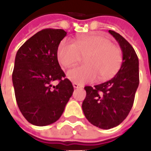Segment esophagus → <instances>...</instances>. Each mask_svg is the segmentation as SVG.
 Listing matches in <instances>:
<instances>
[{"instance_id":"esophagus-1","label":"esophagus","mask_w":151,"mask_h":151,"mask_svg":"<svg viewBox=\"0 0 151 151\" xmlns=\"http://www.w3.org/2000/svg\"><path fill=\"white\" fill-rule=\"evenodd\" d=\"M73 87L74 88H79V87H82V85H80L78 83H76V82H73Z\"/></svg>"}]
</instances>
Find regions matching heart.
Instances as JSON below:
<instances>
[{"instance_id": "obj_1", "label": "heart", "mask_w": 151, "mask_h": 151, "mask_svg": "<svg viewBox=\"0 0 151 151\" xmlns=\"http://www.w3.org/2000/svg\"><path fill=\"white\" fill-rule=\"evenodd\" d=\"M84 57L86 65L70 69L67 78L76 83L107 81L120 70L123 52L120 47L102 35H90L78 38L74 43L63 40L57 48V59L65 68H70Z\"/></svg>"}]
</instances>
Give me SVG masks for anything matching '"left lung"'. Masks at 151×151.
Listing matches in <instances>:
<instances>
[{"label": "left lung", "instance_id": "obj_1", "mask_svg": "<svg viewBox=\"0 0 151 151\" xmlns=\"http://www.w3.org/2000/svg\"><path fill=\"white\" fill-rule=\"evenodd\" d=\"M109 33L119 43L123 62L113 78L99 85L85 86L86 91L82 110L89 122L104 129L119 125L133 107L139 85V62L133 47L116 31Z\"/></svg>", "mask_w": 151, "mask_h": 151}]
</instances>
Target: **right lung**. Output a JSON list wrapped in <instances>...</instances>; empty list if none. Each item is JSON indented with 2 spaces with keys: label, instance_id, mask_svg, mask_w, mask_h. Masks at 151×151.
<instances>
[{
  "label": "right lung",
  "instance_id": "1",
  "mask_svg": "<svg viewBox=\"0 0 151 151\" xmlns=\"http://www.w3.org/2000/svg\"><path fill=\"white\" fill-rule=\"evenodd\" d=\"M67 35L62 29H43L27 40L16 54L12 80L19 110L29 123L45 126L61 116L73 87L65 78L57 48ZM59 82L56 86L51 83Z\"/></svg>",
  "mask_w": 151,
  "mask_h": 151
}]
</instances>
